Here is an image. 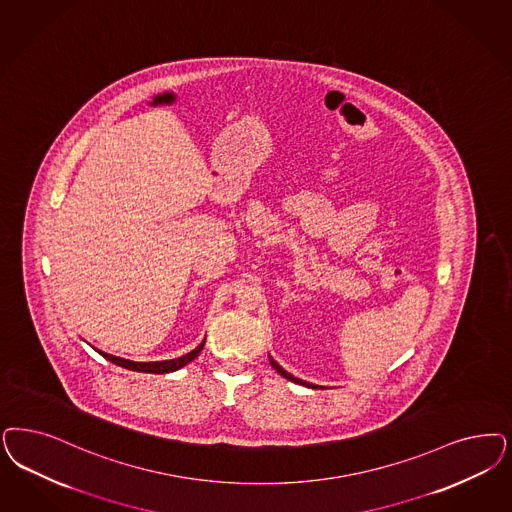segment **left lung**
<instances>
[{
  "label": "left lung",
  "instance_id": "obj_1",
  "mask_svg": "<svg viewBox=\"0 0 512 512\" xmlns=\"http://www.w3.org/2000/svg\"><path fill=\"white\" fill-rule=\"evenodd\" d=\"M270 365H272V367H274V369H276V372H278V374H282L283 378H287V380H289V382H295V384H299V386H306V388H318V386H316V384H310V382H304V380H300V378H295V376H293V374H289V372L283 371L282 367H280V365H278V363H276V361H274V359H272V357H270Z\"/></svg>",
  "mask_w": 512,
  "mask_h": 512
}]
</instances>
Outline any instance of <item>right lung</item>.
Wrapping results in <instances>:
<instances>
[{
	"label": "right lung",
	"mask_w": 512,
	"mask_h": 512,
	"mask_svg": "<svg viewBox=\"0 0 512 512\" xmlns=\"http://www.w3.org/2000/svg\"><path fill=\"white\" fill-rule=\"evenodd\" d=\"M204 344H206V338H204V340L194 348L193 352L185 353V355L176 357V359H166V361H149V363L130 361V359H123V357H117V355H111V353L100 352V350H98V353H100L102 357H106L107 361H111V363H115V365H119V367H123V369H128V371L166 374V372L179 371L181 367H185L187 363H191L194 357H196L198 353L202 352Z\"/></svg>",
	"instance_id": "right-lung-1"
}]
</instances>
